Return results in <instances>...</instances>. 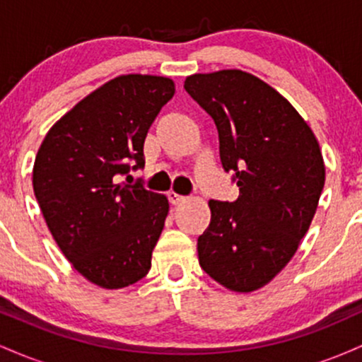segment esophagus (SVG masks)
Wrapping results in <instances>:
<instances>
[{
	"mask_svg": "<svg viewBox=\"0 0 362 362\" xmlns=\"http://www.w3.org/2000/svg\"><path fill=\"white\" fill-rule=\"evenodd\" d=\"M168 199H170V204H173V206L182 204V202L185 201L184 195H180V194L173 192V190H170V192H168Z\"/></svg>",
	"mask_w": 362,
	"mask_h": 362,
	"instance_id": "34e87169",
	"label": "esophagus"
}]
</instances>
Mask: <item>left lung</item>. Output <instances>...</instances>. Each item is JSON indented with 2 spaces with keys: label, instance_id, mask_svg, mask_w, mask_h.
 <instances>
[{
  "label": "left lung",
  "instance_id": "1",
  "mask_svg": "<svg viewBox=\"0 0 362 362\" xmlns=\"http://www.w3.org/2000/svg\"><path fill=\"white\" fill-rule=\"evenodd\" d=\"M184 88L214 119L221 163L240 187L235 202H207L199 264L226 289L252 293L289 264L308 231L325 184L322 149L288 98L250 73H195Z\"/></svg>",
  "mask_w": 362,
  "mask_h": 362
}]
</instances>
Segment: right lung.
<instances>
[{
    "instance_id": "obj_1",
    "label": "right lung",
    "mask_w": 362,
    "mask_h": 362,
    "mask_svg": "<svg viewBox=\"0 0 362 362\" xmlns=\"http://www.w3.org/2000/svg\"><path fill=\"white\" fill-rule=\"evenodd\" d=\"M175 83L120 74L86 95L49 129L32 185L62 255L85 279L122 289L149 272L168 216L167 195L119 182L143 167V146Z\"/></svg>"
}]
</instances>
